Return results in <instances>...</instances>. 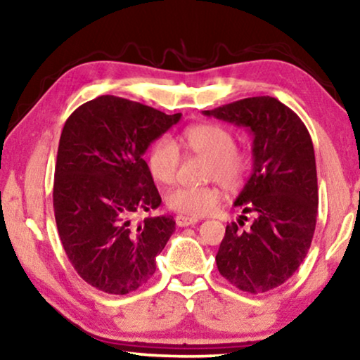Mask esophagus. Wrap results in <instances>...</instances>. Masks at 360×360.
Returning a JSON list of instances; mask_svg holds the SVG:
<instances>
[{
	"label": "esophagus",
	"instance_id": "1",
	"mask_svg": "<svg viewBox=\"0 0 360 360\" xmlns=\"http://www.w3.org/2000/svg\"><path fill=\"white\" fill-rule=\"evenodd\" d=\"M175 223L176 226H180V228H186V226H193L198 223V219L196 218H188V216H176L175 218Z\"/></svg>",
	"mask_w": 360,
	"mask_h": 360
}]
</instances>
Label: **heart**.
<instances>
[{"mask_svg":"<svg viewBox=\"0 0 360 360\" xmlns=\"http://www.w3.org/2000/svg\"><path fill=\"white\" fill-rule=\"evenodd\" d=\"M180 146L190 154L210 160L208 180L219 181L224 188L238 190L248 179L250 157L236 149L233 132L219 124L190 126L180 137ZM181 155L175 142L167 137L155 141L147 154V169L159 184L170 185L179 175ZM221 200L216 186H179L167 195V206L175 213L198 218L213 211Z\"/></svg>","mask_w":360,"mask_h":360,"instance_id":"1","label":"heart"}]
</instances>
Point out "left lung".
Segmentation results:
<instances>
[{
  "label": "left lung",
  "mask_w": 360,
  "mask_h": 360,
  "mask_svg": "<svg viewBox=\"0 0 360 360\" xmlns=\"http://www.w3.org/2000/svg\"><path fill=\"white\" fill-rule=\"evenodd\" d=\"M205 116L248 127L252 174L234 206L254 213L248 229L226 226L216 254L219 274L243 292L264 293L297 272L316 228L318 179L311 137L303 121L272 96H254L203 111Z\"/></svg>",
  "instance_id": "8db88e82"
}]
</instances>
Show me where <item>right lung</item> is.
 Instances as JSON below:
<instances>
[{
	"label": "right lung",
	"mask_w": 360,
	"mask_h": 360,
	"mask_svg": "<svg viewBox=\"0 0 360 360\" xmlns=\"http://www.w3.org/2000/svg\"><path fill=\"white\" fill-rule=\"evenodd\" d=\"M180 117L103 95L65 121L53 180L56 223L73 269L101 292L126 295L147 283L174 234V216L139 224L131 216L160 206L142 155Z\"/></svg>",
	"instance_id": "right-lung-1"
}]
</instances>
